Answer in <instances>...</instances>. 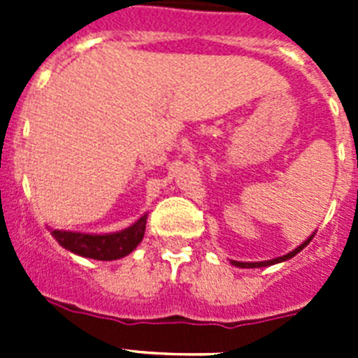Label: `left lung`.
<instances>
[{
	"mask_svg": "<svg viewBox=\"0 0 358 358\" xmlns=\"http://www.w3.org/2000/svg\"><path fill=\"white\" fill-rule=\"evenodd\" d=\"M314 238V235L310 236L308 240H305V242L301 243V245H299V248H296L294 249L292 252H289V255H283V256H280V258H274V260H265V262H231V264L235 265V267H242V268H256V267H268V265H274V264H280V262H285V260H290V258H292V256H296L297 252L299 251H303V249L306 248V245H308L310 243V240Z\"/></svg>",
	"mask_w": 358,
	"mask_h": 358,
	"instance_id": "obj_1",
	"label": "left lung"
}]
</instances>
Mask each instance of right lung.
Wrapping results in <instances>:
<instances>
[{
  "mask_svg": "<svg viewBox=\"0 0 358 358\" xmlns=\"http://www.w3.org/2000/svg\"><path fill=\"white\" fill-rule=\"evenodd\" d=\"M145 226H147V215L118 233L87 235V233H75V231L52 229V236L59 242V245L75 255L93 258V260L110 262L127 256L138 248V243L143 240Z\"/></svg>",
  "mask_w": 358,
  "mask_h": 358,
  "instance_id": "1",
  "label": "right lung"
}]
</instances>
